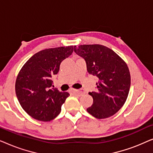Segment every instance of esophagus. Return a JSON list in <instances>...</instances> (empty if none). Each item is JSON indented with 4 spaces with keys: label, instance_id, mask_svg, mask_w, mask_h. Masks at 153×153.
<instances>
[{
    "label": "esophagus",
    "instance_id": "esophagus-1",
    "mask_svg": "<svg viewBox=\"0 0 153 153\" xmlns=\"http://www.w3.org/2000/svg\"><path fill=\"white\" fill-rule=\"evenodd\" d=\"M72 92L74 94H77V95H79V96L81 95H83V94H84V91H83V90H72Z\"/></svg>",
    "mask_w": 153,
    "mask_h": 153
}]
</instances>
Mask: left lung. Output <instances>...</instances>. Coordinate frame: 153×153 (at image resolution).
Segmentation results:
<instances>
[{"mask_svg":"<svg viewBox=\"0 0 153 153\" xmlns=\"http://www.w3.org/2000/svg\"><path fill=\"white\" fill-rule=\"evenodd\" d=\"M74 50L85 59L89 74L99 79L97 91L88 93L93 104L87 111L98 119L114 115L124 105L130 88V73L126 62L101 45L74 46Z\"/></svg>","mask_w":153,"mask_h":153,"instance_id":"left-lung-1","label":"left lung"}]
</instances>
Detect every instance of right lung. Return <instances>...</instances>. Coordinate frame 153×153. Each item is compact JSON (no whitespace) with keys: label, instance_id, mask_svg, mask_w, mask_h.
Segmentation results:
<instances>
[{"label":"right lung","instance_id":"right-lung-1","mask_svg":"<svg viewBox=\"0 0 153 153\" xmlns=\"http://www.w3.org/2000/svg\"><path fill=\"white\" fill-rule=\"evenodd\" d=\"M73 51V46L42 50L21 69L16 79V95L23 109L32 118L48 122L60 113L70 94L52 88V77L58 74L61 62Z\"/></svg>","mask_w":153,"mask_h":153}]
</instances>
